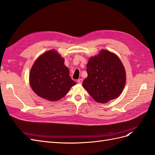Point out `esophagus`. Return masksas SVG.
<instances>
[{
  "mask_svg": "<svg viewBox=\"0 0 155 155\" xmlns=\"http://www.w3.org/2000/svg\"><path fill=\"white\" fill-rule=\"evenodd\" d=\"M78 83L79 84H82V83H83V79H78Z\"/></svg>",
  "mask_w": 155,
  "mask_h": 155,
  "instance_id": "esophagus-1",
  "label": "esophagus"
}]
</instances>
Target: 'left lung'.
Wrapping results in <instances>:
<instances>
[{
	"label": "left lung",
	"mask_w": 155,
	"mask_h": 155,
	"mask_svg": "<svg viewBox=\"0 0 155 155\" xmlns=\"http://www.w3.org/2000/svg\"><path fill=\"white\" fill-rule=\"evenodd\" d=\"M87 68L88 76L83 87L96 101L104 104L121 94L125 85L126 72L116 54L103 49L90 58Z\"/></svg>",
	"instance_id": "obj_1"
}]
</instances>
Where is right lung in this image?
Masks as SVG:
<instances>
[{
  "label": "right lung",
  "instance_id": "1",
  "mask_svg": "<svg viewBox=\"0 0 155 155\" xmlns=\"http://www.w3.org/2000/svg\"><path fill=\"white\" fill-rule=\"evenodd\" d=\"M64 62L55 50L46 51L37 58L30 70L29 82L37 96L50 101H58L76 85Z\"/></svg>",
  "mask_w": 155,
  "mask_h": 155
}]
</instances>
